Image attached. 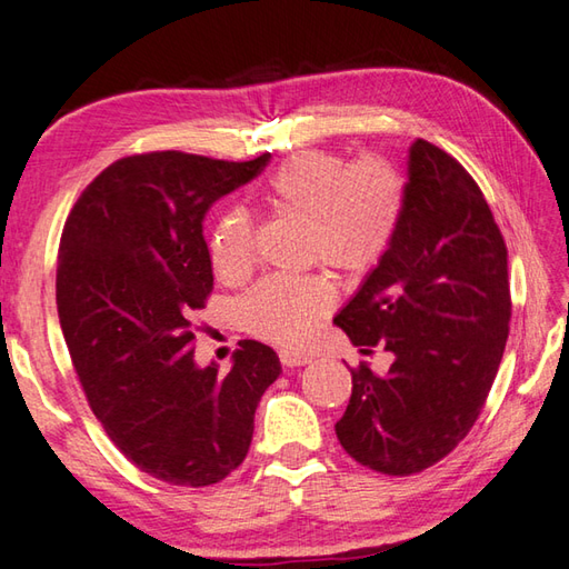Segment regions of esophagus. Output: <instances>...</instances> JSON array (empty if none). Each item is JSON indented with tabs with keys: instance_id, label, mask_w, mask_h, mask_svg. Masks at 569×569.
I'll return each instance as SVG.
<instances>
[{
	"instance_id": "34e87169",
	"label": "esophagus",
	"mask_w": 569,
	"mask_h": 569,
	"mask_svg": "<svg viewBox=\"0 0 569 569\" xmlns=\"http://www.w3.org/2000/svg\"><path fill=\"white\" fill-rule=\"evenodd\" d=\"M278 358H281L283 367H303L310 362L306 352H296V350H281L278 352Z\"/></svg>"
}]
</instances>
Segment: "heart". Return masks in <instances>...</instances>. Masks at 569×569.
<instances>
[{"label": "heart", "mask_w": 569, "mask_h": 569, "mask_svg": "<svg viewBox=\"0 0 569 569\" xmlns=\"http://www.w3.org/2000/svg\"><path fill=\"white\" fill-rule=\"evenodd\" d=\"M263 197L276 211L306 221L308 256L345 276L372 269L392 247L402 224L407 187L382 158L348 167L326 150L298 152L269 177ZM209 256L219 276H247L253 266V227L243 209L217 219ZM332 306V288L320 278H266L243 298V328L256 338L296 345Z\"/></svg>", "instance_id": "heart-1"}]
</instances>
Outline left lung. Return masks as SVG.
Here are the masks:
<instances>
[{
	"mask_svg": "<svg viewBox=\"0 0 569 569\" xmlns=\"http://www.w3.org/2000/svg\"><path fill=\"white\" fill-rule=\"evenodd\" d=\"M392 247L365 276L336 326L360 352L395 355L387 375L352 370L336 433L355 461L387 476L429 469L481 415L510 320L508 251L473 177L415 140Z\"/></svg>",
	"mask_w": 569,
	"mask_h": 569,
	"instance_id": "obj_1",
	"label": "left lung"
}]
</instances>
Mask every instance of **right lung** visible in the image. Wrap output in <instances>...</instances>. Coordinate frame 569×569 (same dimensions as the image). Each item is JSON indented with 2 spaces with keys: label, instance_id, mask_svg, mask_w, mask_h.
Here are the masks:
<instances>
[{
  "label": "right lung",
  "instance_id": "right-lung-1",
  "mask_svg": "<svg viewBox=\"0 0 569 569\" xmlns=\"http://www.w3.org/2000/svg\"><path fill=\"white\" fill-rule=\"evenodd\" d=\"M269 158L132 154L106 167L66 219L56 306L76 375L110 441L164 483L202 488L237 469L281 375L263 342L241 340L227 375L199 367L192 348V313L214 286L204 214Z\"/></svg>",
  "mask_w": 569,
  "mask_h": 569
}]
</instances>
